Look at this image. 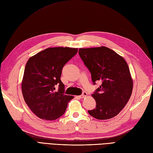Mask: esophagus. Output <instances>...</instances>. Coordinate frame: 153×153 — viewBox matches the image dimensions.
Segmentation results:
<instances>
[{
  "label": "esophagus",
  "mask_w": 153,
  "mask_h": 153,
  "mask_svg": "<svg viewBox=\"0 0 153 153\" xmlns=\"http://www.w3.org/2000/svg\"><path fill=\"white\" fill-rule=\"evenodd\" d=\"M87 96V93H86V92H83V93H82V94L81 95H80V96H79V97L80 98H85V97H86Z\"/></svg>",
  "instance_id": "esophagus-1"
}]
</instances>
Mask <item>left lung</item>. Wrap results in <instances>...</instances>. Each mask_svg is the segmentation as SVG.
Returning <instances> with one entry per match:
<instances>
[{"label": "left lung", "instance_id": "left-lung-1", "mask_svg": "<svg viewBox=\"0 0 153 153\" xmlns=\"http://www.w3.org/2000/svg\"><path fill=\"white\" fill-rule=\"evenodd\" d=\"M79 55L91 74L95 85L100 86L92 96L96 108L88 113L94 118L105 120L119 114L131 97L133 81L125 60L108 48H80Z\"/></svg>", "mask_w": 153, "mask_h": 153}]
</instances>
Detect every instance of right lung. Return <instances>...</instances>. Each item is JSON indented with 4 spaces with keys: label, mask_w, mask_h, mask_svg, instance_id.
Wrapping results in <instances>:
<instances>
[{
    "label": "right lung",
    "mask_w": 153,
    "mask_h": 153,
    "mask_svg": "<svg viewBox=\"0 0 153 153\" xmlns=\"http://www.w3.org/2000/svg\"><path fill=\"white\" fill-rule=\"evenodd\" d=\"M77 53V48H50L28 59L21 88L26 104L39 118L55 120L65 113L74 97L64 94L60 76L63 66ZM56 86L59 87L56 92Z\"/></svg>",
    "instance_id": "right-lung-1"
}]
</instances>
